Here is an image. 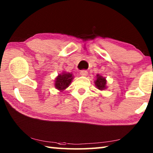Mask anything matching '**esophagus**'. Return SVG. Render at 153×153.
Returning <instances> with one entry per match:
<instances>
[{"label":"esophagus","instance_id":"obj_1","mask_svg":"<svg viewBox=\"0 0 153 153\" xmlns=\"http://www.w3.org/2000/svg\"><path fill=\"white\" fill-rule=\"evenodd\" d=\"M80 75H81L82 76H86L88 75V71L86 70H82L80 71Z\"/></svg>","mask_w":153,"mask_h":153}]
</instances>
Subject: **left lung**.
Instances as JSON below:
<instances>
[{
  "label": "left lung",
  "instance_id": "left-lung-1",
  "mask_svg": "<svg viewBox=\"0 0 153 153\" xmlns=\"http://www.w3.org/2000/svg\"><path fill=\"white\" fill-rule=\"evenodd\" d=\"M97 79L94 80V84L97 89L99 90H104L107 89V80L105 77H103L100 75H97Z\"/></svg>",
  "mask_w": 153,
  "mask_h": 153
}]
</instances>
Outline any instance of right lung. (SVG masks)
I'll list each match as a JSON object with an SVG mask.
<instances>
[{"label":"right lung","instance_id":"1","mask_svg":"<svg viewBox=\"0 0 153 153\" xmlns=\"http://www.w3.org/2000/svg\"><path fill=\"white\" fill-rule=\"evenodd\" d=\"M74 79V76L71 73L63 71L56 77L55 79V87L56 89L62 92L71 84Z\"/></svg>","mask_w":153,"mask_h":153}]
</instances>
